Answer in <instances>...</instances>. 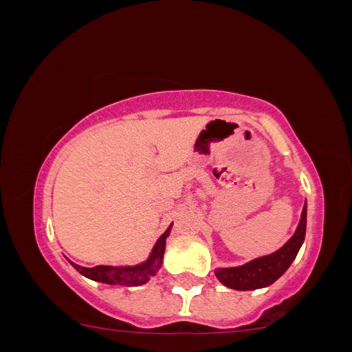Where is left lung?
Listing matches in <instances>:
<instances>
[{"label": "left lung", "instance_id": "1", "mask_svg": "<svg viewBox=\"0 0 352 352\" xmlns=\"http://www.w3.org/2000/svg\"><path fill=\"white\" fill-rule=\"evenodd\" d=\"M306 233V205L302 207L301 220L298 223L294 235L281 246L278 252L266 256L256 258L250 263L235 266V268H218L215 274L225 286L238 292H248V289L265 288L272 285L281 276L300 252Z\"/></svg>", "mask_w": 352, "mask_h": 352}]
</instances>
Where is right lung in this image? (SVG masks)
<instances>
[{
  "label": "right lung",
  "mask_w": 352,
  "mask_h": 352,
  "mask_svg": "<svg viewBox=\"0 0 352 352\" xmlns=\"http://www.w3.org/2000/svg\"><path fill=\"white\" fill-rule=\"evenodd\" d=\"M170 227L167 228V232L164 233L162 236L157 240L155 246H153L151 256L148 260L142 265L137 266H94V268H86V266H79L76 263L71 265L74 266L76 270L80 274H84L86 278H91L94 281L107 283V285H125V286H139L144 285L151 280V276L157 273V270L162 265V258L165 252V238L170 233Z\"/></svg>",
  "instance_id": "obj_1"
}]
</instances>
